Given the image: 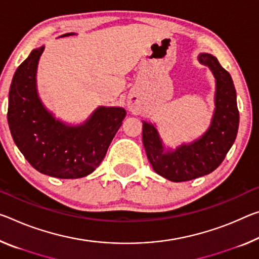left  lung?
<instances>
[{
	"instance_id": "obj_1",
	"label": "left lung",
	"mask_w": 259,
	"mask_h": 259,
	"mask_svg": "<svg viewBox=\"0 0 259 259\" xmlns=\"http://www.w3.org/2000/svg\"><path fill=\"white\" fill-rule=\"evenodd\" d=\"M198 59L211 69L217 81L215 110L206 133L198 141L163 152L157 129L143 121L147 159L155 173L173 182L190 181L217 169L235 142L239 129L236 92L231 75L211 54L203 53Z\"/></svg>"
}]
</instances>
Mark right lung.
<instances>
[{"mask_svg":"<svg viewBox=\"0 0 259 259\" xmlns=\"http://www.w3.org/2000/svg\"><path fill=\"white\" fill-rule=\"evenodd\" d=\"M44 48L33 49L12 78L8 106L11 136L40 173L59 179L84 178L101 163L126 113L120 107H99L77 126L55 120L36 93V65Z\"/></svg>","mask_w":259,"mask_h":259,"instance_id":"add662e5","label":"right lung"}]
</instances>
